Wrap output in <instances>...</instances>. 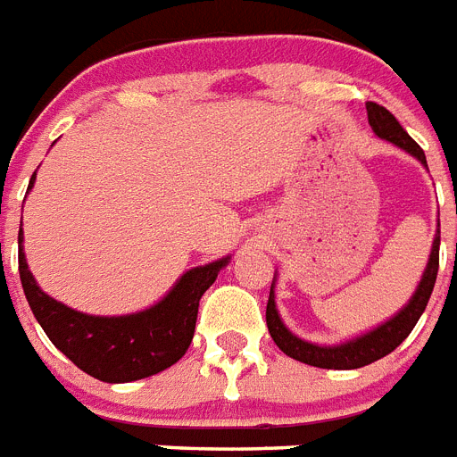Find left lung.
Segmentation results:
<instances>
[{
  "mask_svg": "<svg viewBox=\"0 0 457 457\" xmlns=\"http://www.w3.org/2000/svg\"><path fill=\"white\" fill-rule=\"evenodd\" d=\"M366 112H369V123L373 128L375 135L379 139H386L391 144H395L398 148H403L405 153H410L411 157H417L419 162L428 169L426 153L421 151L417 141L411 139L403 125L395 120V116L391 114L389 109H385L378 103H366ZM437 270H439V231L435 233L433 240V252L428 258L426 272H423L421 281H419L417 290L411 295V300L403 306L394 318H389L386 322L378 325L370 332L361 334L357 338H350L345 343H337V345H316V343H309L304 338L295 337L288 327L284 325L281 316L277 311V302H274V284L270 288V300H268V311H265V320H268V329L272 341L277 343L278 350L288 357L297 359L302 364L318 366V369H337V370H350V369H361V366H369L378 359L386 357L389 353H394L407 337L414 329V325L419 322L421 313L426 311L428 300L433 295L435 281H437Z\"/></svg>",
  "mask_w": 457,
  "mask_h": 457,
  "instance_id": "obj_1",
  "label": "left lung"
}]
</instances>
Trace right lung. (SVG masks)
Listing matches in <instances>:
<instances>
[{
  "label": "right lung",
  "mask_w": 457,
  "mask_h": 457,
  "mask_svg": "<svg viewBox=\"0 0 457 457\" xmlns=\"http://www.w3.org/2000/svg\"><path fill=\"white\" fill-rule=\"evenodd\" d=\"M36 173L29 180L34 187ZM22 228L18 233V268L24 295L56 348L72 364L103 382H135L169 369L187 353L196 327L201 295L215 284L217 274L231 256L192 268L176 281L162 300L128 316H88L56 302L38 288L29 272L22 249Z\"/></svg>",
  "instance_id": "obj_1"
}]
</instances>
